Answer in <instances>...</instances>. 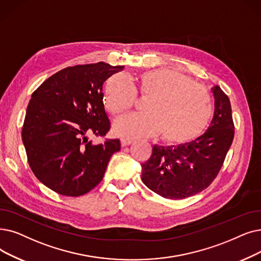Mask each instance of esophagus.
<instances>
[{"label": "esophagus", "mask_w": 261, "mask_h": 261, "mask_svg": "<svg viewBox=\"0 0 261 261\" xmlns=\"http://www.w3.org/2000/svg\"><path fill=\"white\" fill-rule=\"evenodd\" d=\"M120 143H121V146H122V147H124V146H128V145L132 144V143H133V140H131V139H126V138H122V139L120 140Z\"/></svg>", "instance_id": "1"}]
</instances>
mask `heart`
<instances>
[{
  "mask_svg": "<svg viewBox=\"0 0 261 261\" xmlns=\"http://www.w3.org/2000/svg\"><path fill=\"white\" fill-rule=\"evenodd\" d=\"M140 93L149 97L145 113L131 114L114 123V131L122 138H149L162 133L169 144H187L205 132L213 115L210 93L200 84L178 71L155 69L140 77ZM138 92L126 73L112 75L106 85L103 102L114 115L132 109Z\"/></svg>",
  "mask_w": 261,
  "mask_h": 261,
  "instance_id": "obj_1",
  "label": "heart"
}]
</instances>
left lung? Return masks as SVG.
<instances>
[{
  "label": "left lung",
  "mask_w": 261,
  "mask_h": 261,
  "mask_svg": "<svg viewBox=\"0 0 261 261\" xmlns=\"http://www.w3.org/2000/svg\"><path fill=\"white\" fill-rule=\"evenodd\" d=\"M214 114L209 128L194 141L178 146L152 147L142 165V180L154 193L184 199L207 189L218 176L230 148L234 126L228 96L218 85L212 88Z\"/></svg>",
  "instance_id": "8db88e82"
}]
</instances>
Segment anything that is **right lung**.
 <instances>
[{
	"instance_id": "obj_1",
	"label": "right lung",
	"mask_w": 261,
	"mask_h": 261,
	"mask_svg": "<svg viewBox=\"0 0 261 261\" xmlns=\"http://www.w3.org/2000/svg\"><path fill=\"white\" fill-rule=\"evenodd\" d=\"M123 66L107 63L67 67L32 94L22 127V142L34 175L52 191L81 196L103 178L119 140L95 145L89 135L105 137L111 122L102 85Z\"/></svg>"
}]
</instances>
